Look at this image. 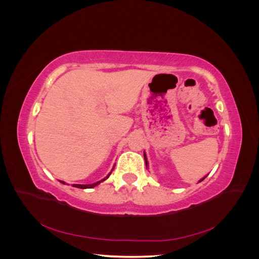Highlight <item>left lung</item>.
<instances>
[{"label":"left lung","mask_w":259,"mask_h":259,"mask_svg":"<svg viewBox=\"0 0 259 259\" xmlns=\"http://www.w3.org/2000/svg\"><path fill=\"white\" fill-rule=\"evenodd\" d=\"M144 156H145V162H146V166L148 167V161H147V156H146V153H145V152H144ZM205 177H206V176H205ZM205 177H204V178H205ZM204 178H202L201 180H199V183H201V182H202V180H203V179H204Z\"/></svg>","instance_id":"left-lung-1"}]
</instances>
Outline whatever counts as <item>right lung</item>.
Instances as JSON below:
<instances>
[{"mask_svg":"<svg viewBox=\"0 0 259 259\" xmlns=\"http://www.w3.org/2000/svg\"><path fill=\"white\" fill-rule=\"evenodd\" d=\"M112 173V170L110 171V173H109L108 175H107V177H105L104 179H101V180H99V182H97V183H95V184H91V185H73V187H75V188H80V189H91V188H94L95 186H97V185H99L100 183H103V182H105V180L110 176V174ZM60 183H62V184H65V182H60Z\"/></svg>","mask_w":259,"mask_h":259,"instance_id":"add662e5","label":"right lung"}]
</instances>
